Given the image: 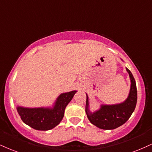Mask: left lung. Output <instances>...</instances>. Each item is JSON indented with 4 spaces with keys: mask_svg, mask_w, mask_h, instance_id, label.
<instances>
[{
    "mask_svg": "<svg viewBox=\"0 0 152 152\" xmlns=\"http://www.w3.org/2000/svg\"><path fill=\"white\" fill-rule=\"evenodd\" d=\"M130 78V90L127 99L120 103L113 105H100V107L95 112L89 109V99L86 94V113L93 125L103 129H113L118 128L128 120L134 112L137 100L136 82L132 74L126 68Z\"/></svg>",
    "mask_w": 152,
    "mask_h": 152,
    "instance_id": "1",
    "label": "left lung"
}]
</instances>
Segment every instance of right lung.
Instances as JSON below:
<instances>
[{
    "mask_svg": "<svg viewBox=\"0 0 152 152\" xmlns=\"http://www.w3.org/2000/svg\"><path fill=\"white\" fill-rule=\"evenodd\" d=\"M77 91L63 93L52 107H25L17 106V111L25 124L37 130L47 131L57 126L64 115L65 108Z\"/></svg>",
    "mask_w": 152,
    "mask_h": 152,
    "instance_id": "obj_1",
    "label": "right lung"
}]
</instances>
